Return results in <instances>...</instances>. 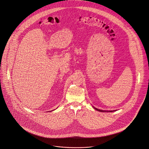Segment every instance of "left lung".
<instances>
[{
  "label": "left lung",
  "instance_id": "1",
  "mask_svg": "<svg viewBox=\"0 0 149 149\" xmlns=\"http://www.w3.org/2000/svg\"><path fill=\"white\" fill-rule=\"evenodd\" d=\"M93 108L95 109H96L97 111H99V112H113V111H103V110H100V109H97V108H95V107H93Z\"/></svg>",
  "mask_w": 149,
  "mask_h": 149
}]
</instances>
